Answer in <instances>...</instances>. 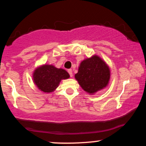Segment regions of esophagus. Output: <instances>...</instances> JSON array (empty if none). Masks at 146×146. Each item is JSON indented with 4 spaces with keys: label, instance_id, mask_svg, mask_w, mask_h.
<instances>
[{
    "label": "esophagus",
    "instance_id": "1",
    "mask_svg": "<svg viewBox=\"0 0 146 146\" xmlns=\"http://www.w3.org/2000/svg\"><path fill=\"white\" fill-rule=\"evenodd\" d=\"M67 71H68V74L70 75V76H71V77L73 76V73H72V69H68Z\"/></svg>",
    "mask_w": 146,
    "mask_h": 146
}]
</instances>
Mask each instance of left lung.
I'll list each match as a JSON object with an SVG mask.
<instances>
[{
	"label": "left lung",
	"instance_id": "8db88e82",
	"mask_svg": "<svg viewBox=\"0 0 146 146\" xmlns=\"http://www.w3.org/2000/svg\"><path fill=\"white\" fill-rule=\"evenodd\" d=\"M75 78L85 91L93 94L107 86L110 70L101 58L95 56L82 62Z\"/></svg>",
	"mask_w": 146,
	"mask_h": 146
}]
</instances>
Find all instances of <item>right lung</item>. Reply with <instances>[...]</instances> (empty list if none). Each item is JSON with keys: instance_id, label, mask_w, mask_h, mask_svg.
<instances>
[{"instance_id": "add662e5", "label": "right lung", "mask_w": 146, "mask_h": 146, "mask_svg": "<svg viewBox=\"0 0 146 146\" xmlns=\"http://www.w3.org/2000/svg\"><path fill=\"white\" fill-rule=\"evenodd\" d=\"M69 78L65 70L57 68L52 65H44L38 68L33 73V80L39 89L45 93L53 91L61 80Z\"/></svg>"}]
</instances>
